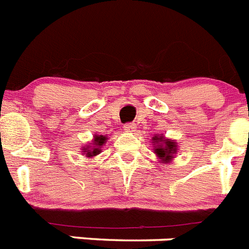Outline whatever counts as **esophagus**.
Listing matches in <instances>:
<instances>
[{
  "instance_id": "34e87169",
  "label": "esophagus",
  "mask_w": 249,
  "mask_h": 249,
  "mask_svg": "<svg viewBox=\"0 0 249 249\" xmlns=\"http://www.w3.org/2000/svg\"><path fill=\"white\" fill-rule=\"evenodd\" d=\"M135 128H136L135 123H126V124H124V131H126V132H133Z\"/></svg>"
}]
</instances>
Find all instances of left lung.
Listing matches in <instances>:
<instances>
[{"label":"left lung","instance_id":"left-lung-1","mask_svg":"<svg viewBox=\"0 0 249 249\" xmlns=\"http://www.w3.org/2000/svg\"><path fill=\"white\" fill-rule=\"evenodd\" d=\"M152 143H154V152L157 155L162 162H170L171 159H174V155L178 152V145L176 142L171 140L165 139L162 135L152 137Z\"/></svg>","mask_w":249,"mask_h":249}]
</instances>
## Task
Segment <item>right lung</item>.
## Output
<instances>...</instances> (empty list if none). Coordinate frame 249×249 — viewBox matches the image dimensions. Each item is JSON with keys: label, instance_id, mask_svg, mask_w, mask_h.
Listing matches in <instances>:
<instances>
[{"label": "right lung", "instance_id": "obj_1", "mask_svg": "<svg viewBox=\"0 0 249 249\" xmlns=\"http://www.w3.org/2000/svg\"><path fill=\"white\" fill-rule=\"evenodd\" d=\"M107 137L103 135L101 136H94V141H93V146L86 145L83 146V151L82 152H86L87 157H93L97 156V155L101 152V147L104 145V142H106Z\"/></svg>", "mask_w": 249, "mask_h": 249}]
</instances>
